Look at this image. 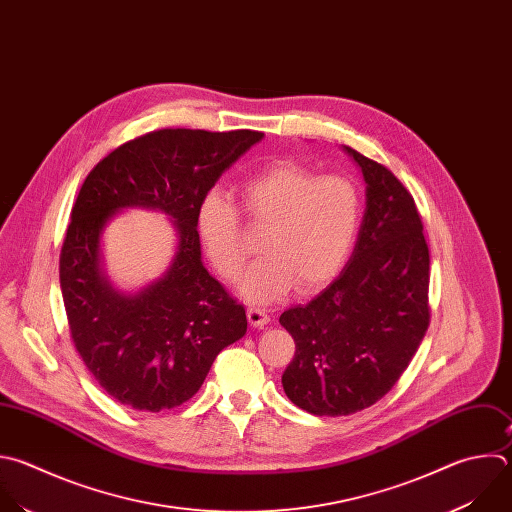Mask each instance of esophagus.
<instances>
[{
	"label": "esophagus",
	"mask_w": 512,
	"mask_h": 512,
	"mask_svg": "<svg viewBox=\"0 0 512 512\" xmlns=\"http://www.w3.org/2000/svg\"><path fill=\"white\" fill-rule=\"evenodd\" d=\"M247 319H249V323L253 327H263V325H267L271 321V317H269V313L265 309L253 307V305L247 307Z\"/></svg>",
	"instance_id": "obj_1"
}]
</instances>
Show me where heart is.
I'll return each instance as SVG.
<instances>
[{"label": "heart", "instance_id": "b5f03b06", "mask_svg": "<svg viewBox=\"0 0 512 512\" xmlns=\"http://www.w3.org/2000/svg\"><path fill=\"white\" fill-rule=\"evenodd\" d=\"M241 207L253 229L265 231L263 257L249 269L241 293L269 303L295 285L313 293L350 259L360 225L362 193L342 175H319L293 160L269 164L241 185ZM197 233L217 275L235 281L247 263L239 209L219 191L197 207Z\"/></svg>", "mask_w": 512, "mask_h": 512}]
</instances>
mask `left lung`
I'll return each instance as SVG.
<instances>
[{"label": "left lung", "mask_w": 512, "mask_h": 512, "mask_svg": "<svg viewBox=\"0 0 512 512\" xmlns=\"http://www.w3.org/2000/svg\"><path fill=\"white\" fill-rule=\"evenodd\" d=\"M346 150L368 185L356 249L333 283L279 317L295 342L281 376L287 398L333 418L382 400L430 325V253L414 197L388 166Z\"/></svg>", "instance_id": "1"}]
</instances>
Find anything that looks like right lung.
Here are the masks:
<instances>
[{"instance_id": "right-lung-1", "label": "right lung", "mask_w": 512, "mask_h": 512, "mask_svg": "<svg viewBox=\"0 0 512 512\" xmlns=\"http://www.w3.org/2000/svg\"><path fill=\"white\" fill-rule=\"evenodd\" d=\"M257 130L160 128L124 142L86 177L60 251V287L76 352L116 402L160 412L191 400L221 350L247 331L245 309L201 263L197 207ZM160 208L176 219L169 271L134 296L99 273L97 245L120 208Z\"/></svg>"}]
</instances>
